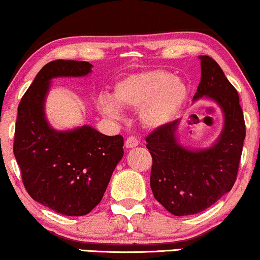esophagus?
Instances as JSON below:
<instances>
[{
	"mask_svg": "<svg viewBox=\"0 0 260 260\" xmlns=\"http://www.w3.org/2000/svg\"><path fill=\"white\" fill-rule=\"evenodd\" d=\"M139 140L136 139L135 136H130L127 137L126 141H125V147L126 148H134L136 147V146H139Z\"/></svg>",
	"mask_w": 260,
	"mask_h": 260,
	"instance_id": "obj_1",
	"label": "esophagus"
}]
</instances>
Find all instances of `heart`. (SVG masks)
<instances>
[{
	"label": "heart",
	"mask_w": 260,
	"mask_h": 260,
	"mask_svg": "<svg viewBox=\"0 0 260 260\" xmlns=\"http://www.w3.org/2000/svg\"><path fill=\"white\" fill-rule=\"evenodd\" d=\"M187 99V87L167 70H149L123 79L115 85L114 100L101 96L100 109L108 117H121L120 107L139 109L141 123L149 129L169 124Z\"/></svg>",
	"instance_id": "obj_1"
}]
</instances>
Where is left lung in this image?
I'll use <instances>...</instances> for the list:
<instances>
[{
  "instance_id": "obj_1",
  "label": "left lung",
  "mask_w": 260,
  "mask_h": 260,
  "mask_svg": "<svg viewBox=\"0 0 260 260\" xmlns=\"http://www.w3.org/2000/svg\"><path fill=\"white\" fill-rule=\"evenodd\" d=\"M200 59L201 82L193 101L210 100L221 109L224 126L216 141L207 148L185 147L176 136L179 119L158 127L146 139L153 160V196L176 216L203 212L233 188L246 137L236 88L213 58L200 56Z\"/></svg>"
}]
</instances>
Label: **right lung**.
Segmentation results:
<instances>
[{
  "label": "right lung",
  "instance_id": "add662e5",
  "mask_svg": "<svg viewBox=\"0 0 260 260\" xmlns=\"http://www.w3.org/2000/svg\"><path fill=\"white\" fill-rule=\"evenodd\" d=\"M92 64L57 59L34 79L18 106L13 152L27 193L62 215H86L97 206L124 155L123 136H107L90 125L58 131L46 118L54 78H80Z\"/></svg>",
  "mask_w": 260,
  "mask_h": 260
}]
</instances>
